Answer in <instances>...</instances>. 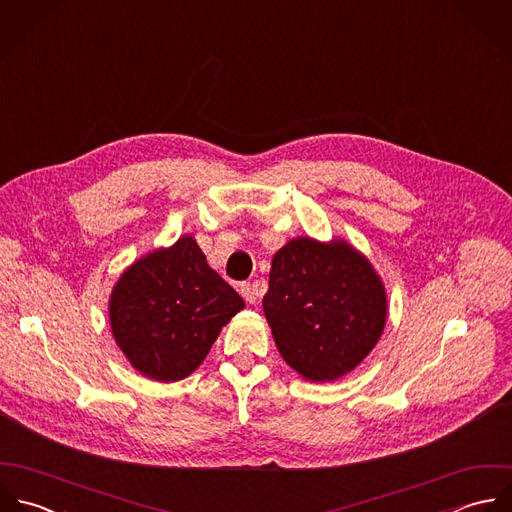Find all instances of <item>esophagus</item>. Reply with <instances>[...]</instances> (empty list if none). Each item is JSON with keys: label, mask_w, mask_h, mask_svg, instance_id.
Here are the masks:
<instances>
[{"label": "esophagus", "mask_w": 512, "mask_h": 512, "mask_svg": "<svg viewBox=\"0 0 512 512\" xmlns=\"http://www.w3.org/2000/svg\"><path fill=\"white\" fill-rule=\"evenodd\" d=\"M260 284H250V282H244L240 286V294L242 298L248 302V304H256L258 302V296H260Z\"/></svg>", "instance_id": "34e87169"}]
</instances>
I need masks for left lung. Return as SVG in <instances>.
Segmentation results:
<instances>
[{
    "label": "left lung",
    "mask_w": 512,
    "mask_h": 512,
    "mask_svg": "<svg viewBox=\"0 0 512 512\" xmlns=\"http://www.w3.org/2000/svg\"><path fill=\"white\" fill-rule=\"evenodd\" d=\"M262 306L284 361L310 381H334L355 369L387 318L381 278L343 240L294 238L280 248Z\"/></svg>",
    "instance_id": "obj_1"
}]
</instances>
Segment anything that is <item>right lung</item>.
Masks as SVG:
<instances>
[{
	"mask_svg": "<svg viewBox=\"0 0 512 512\" xmlns=\"http://www.w3.org/2000/svg\"><path fill=\"white\" fill-rule=\"evenodd\" d=\"M244 300L206 262L192 236L155 250L117 280L109 320L131 365L155 381L190 375Z\"/></svg>",
	"mask_w": 512,
	"mask_h": 512,
	"instance_id": "add662e5",
	"label": "right lung"
}]
</instances>
